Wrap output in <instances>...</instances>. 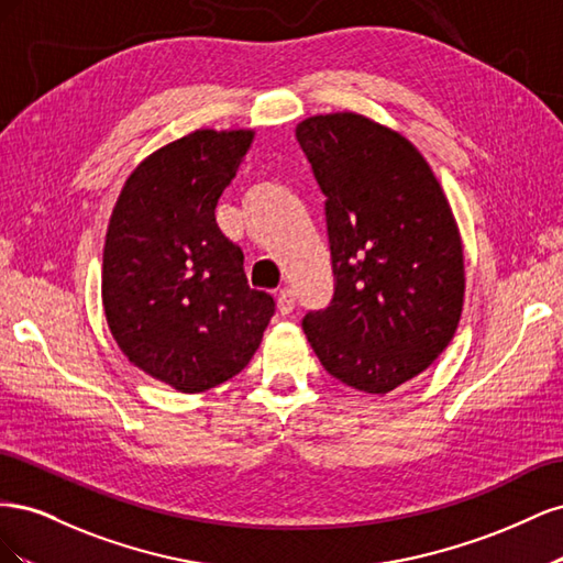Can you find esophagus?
<instances>
[{"label": "esophagus", "instance_id": "esophagus-1", "mask_svg": "<svg viewBox=\"0 0 563 563\" xmlns=\"http://www.w3.org/2000/svg\"><path fill=\"white\" fill-rule=\"evenodd\" d=\"M277 308H279L282 314L294 312V308H296V294H294V288H279V294H277Z\"/></svg>", "mask_w": 563, "mask_h": 563}]
</instances>
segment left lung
Instances as JSON below:
<instances>
[{"label": "left lung", "instance_id": "1", "mask_svg": "<svg viewBox=\"0 0 563 563\" xmlns=\"http://www.w3.org/2000/svg\"><path fill=\"white\" fill-rule=\"evenodd\" d=\"M296 139L327 195L335 294L302 331L333 378L387 395L428 371L465 300L463 240L420 150L371 117H305Z\"/></svg>", "mask_w": 563, "mask_h": 563}]
</instances>
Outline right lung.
Instances as JSON below:
<instances>
[{
    "label": "right lung",
    "mask_w": 563,
    "mask_h": 563,
    "mask_svg": "<svg viewBox=\"0 0 563 563\" xmlns=\"http://www.w3.org/2000/svg\"><path fill=\"white\" fill-rule=\"evenodd\" d=\"M253 139L255 129H197L155 150L108 223L100 296L110 333L133 366L185 395L236 376L275 314L216 223Z\"/></svg>",
    "instance_id": "add662e5"
}]
</instances>
